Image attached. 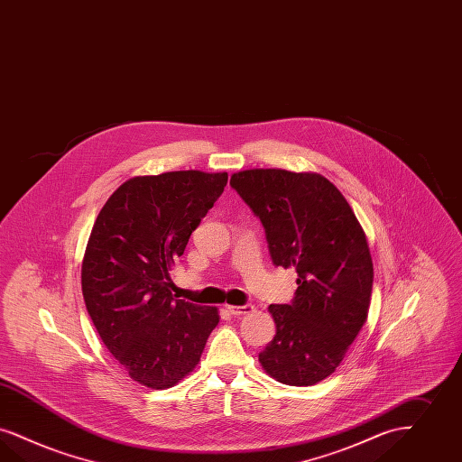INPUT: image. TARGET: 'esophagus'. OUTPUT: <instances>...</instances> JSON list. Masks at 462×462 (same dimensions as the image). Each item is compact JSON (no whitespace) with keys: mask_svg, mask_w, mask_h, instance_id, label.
Returning a JSON list of instances; mask_svg holds the SVG:
<instances>
[{"mask_svg":"<svg viewBox=\"0 0 462 462\" xmlns=\"http://www.w3.org/2000/svg\"><path fill=\"white\" fill-rule=\"evenodd\" d=\"M226 311L234 316H240V314L251 313L253 306L244 304V306H226Z\"/></svg>","mask_w":462,"mask_h":462,"instance_id":"1","label":"esophagus"}]
</instances>
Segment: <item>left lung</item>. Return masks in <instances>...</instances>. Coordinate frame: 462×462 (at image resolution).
Returning a JSON list of instances; mask_svg holds the SVG:
<instances>
[{
    "label": "left lung",
    "instance_id": "left-lung-1",
    "mask_svg": "<svg viewBox=\"0 0 462 462\" xmlns=\"http://www.w3.org/2000/svg\"><path fill=\"white\" fill-rule=\"evenodd\" d=\"M232 189L258 217L275 266L296 268L289 304H272L273 340L259 363L280 383L314 385L332 374L368 318L373 261L340 190L318 173L245 170Z\"/></svg>",
    "mask_w": 462,
    "mask_h": 462
}]
</instances>
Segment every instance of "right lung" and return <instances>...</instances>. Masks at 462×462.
<instances>
[{
  "label": "right lung",
  "instance_id": "obj_1",
  "mask_svg": "<svg viewBox=\"0 0 462 462\" xmlns=\"http://www.w3.org/2000/svg\"><path fill=\"white\" fill-rule=\"evenodd\" d=\"M226 180L198 170L135 177L96 218L82 261L86 308L106 349L141 385L179 383L220 321L217 308L173 299L168 272Z\"/></svg>",
  "mask_w": 462,
  "mask_h": 462
}]
</instances>
